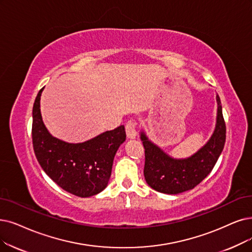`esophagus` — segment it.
I'll list each match as a JSON object with an SVG mask.
<instances>
[{
    "instance_id": "1",
    "label": "esophagus",
    "mask_w": 252,
    "mask_h": 252,
    "mask_svg": "<svg viewBox=\"0 0 252 252\" xmlns=\"http://www.w3.org/2000/svg\"><path fill=\"white\" fill-rule=\"evenodd\" d=\"M126 129V134L128 138H135L136 136V123L133 121H128L125 125Z\"/></svg>"
}]
</instances>
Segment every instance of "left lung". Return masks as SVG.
Wrapping results in <instances>:
<instances>
[{"mask_svg": "<svg viewBox=\"0 0 252 252\" xmlns=\"http://www.w3.org/2000/svg\"><path fill=\"white\" fill-rule=\"evenodd\" d=\"M216 99L218 112L215 131L208 144L190 158H170L142 133L140 138L145 148L144 176L149 186L158 192L177 194L193 189L212 172L222 152L226 136L225 121L218 95Z\"/></svg>", "mask_w": 252, "mask_h": 252, "instance_id": "8db88e82", "label": "left lung"}]
</instances>
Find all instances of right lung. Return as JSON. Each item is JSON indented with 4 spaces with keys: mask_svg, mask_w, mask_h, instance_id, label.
I'll use <instances>...</instances> for the list:
<instances>
[{
    "mask_svg": "<svg viewBox=\"0 0 252 252\" xmlns=\"http://www.w3.org/2000/svg\"><path fill=\"white\" fill-rule=\"evenodd\" d=\"M40 90L33 106L32 142L39 164L60 187L79 197L102 191L110 178L113 161L126 139L124 125L83 144H68L50 135L40 114Z\"/></svg>",
    "mask_w": 252,
    "mask_h": 252,
    "instance_id": "add662e5",
    "label": "right lung"
}]
</instances>
